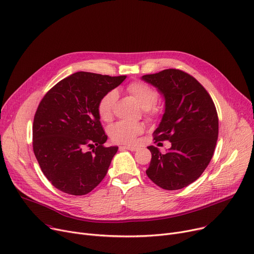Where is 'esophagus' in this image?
<instances>
[{
    "label": "esophagus",
    "mask_w": 254,
    "mask_h": 254,
    "mask_svg": "<svg viewBox=\"0 0 254 254\" xmlns=\"http://www.w3.org/2000/svg\"><path fill=\"white\" fill-rule=\"evenodd\" d=\"M120 148H121V150H122V148H125V150H129L131 152H135V151L138 150L139 146H136V145H121Z\"/></svg>",
    "instance_id": "34e87169"
}]
</instances>
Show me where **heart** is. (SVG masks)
Returning <instances> with one entry per match:
<instances>
[{
	"mask_svg": "<svg viewBox=\"0 0 254 254\" xmlns=\"http://www.w3.org/2000/svg\"><path fill=\"white\" fill-rule=\"evenodd\" d=\"M126 91L138 102L148 117L155 118L158 115L159 111L155 107V104L158 101L159 95L153 87L141 81H134L126 86ZM117 99V92L115 90H111L104 94L98 101L97 112L102 121L110 122L113 119ZM142 132L143 126L140 123L121 121L110 127L109 135L116 143L131 144L135 141L136 137Z\"/></svg>",
	"mask_w": 254,
	"mask_h": 254,
	"instance_id": "obj_1",
	"label": "heart"
}]
</instances>
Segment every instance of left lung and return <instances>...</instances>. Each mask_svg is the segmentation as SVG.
I'll return each instance as SVG.
<instances>
[{
    "mask_svg": "<svg viewBox=\"0 0 254 254\" xmlns=\"http://www.w3.org/2000/svg\"><path fill=\"white\" fill-rule=\"evenodd\" d=\"M141 79L165 97V113L154 140L171 142L164 154L147 146L152 160L146 175L164 190L188 187L201 176L215 150L218 117L214 102L195 78L181 69H164Z\"/></svg>",
    "mask_w": 254,
    "mask_h": 254,
    "instance_id": "obj_1",
    "label": "left lung"
}]
</instances>
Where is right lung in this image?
Wrapping results in <instances>:
<instances>
[{
  "label": "right lung",
  "instance_id": "right-lung-1",
  "mask_svg": "<svg viewBox=\"0 0 254 254\" xmlns=\"http://www.w3.org/2000/svg\"><path fill=\"white\" fill-rule=\"evenodd\" d=\"M125 79L78 71L59 81L41 100L33 148L42 172L59 190L86 195L107 175L118 146H104L108 136L97 104Z\"/></svg>",
  "mask_w": 254,
  "mask_h": 254
}]
</instances>
